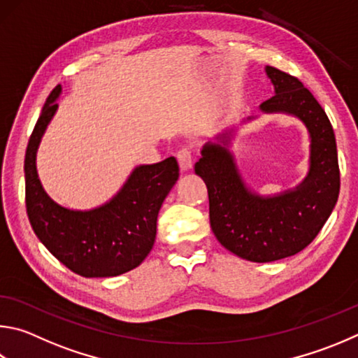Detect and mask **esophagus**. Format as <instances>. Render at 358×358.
<instances>
[{"instance_id":"esophagus-1","label":"esophagus","mask_w":358,"mask_h":358,"mask_svg":"<svg viewBox=\"0 0 358 358\" xmlns=\"http://www.w3.org/2000/svg\"><path fill=\"white\" fill-rule=\"evenodd\" d=\"M177 159H178V164H180V169L183 172L189 171V169L192 167V150L189 147H183L180 148V150L177 152Z\"/></svg>"}]
</instances>
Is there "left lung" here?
Segmentation results:
<instances>
[{
	"mask_svg": "<svg viewBox=\"0 0 358 358\" xmlns=\"http://www.w3.org/2000/svg\"><path fill=\"white\" fill-rule=\"evenodd\" d=\"M264 71L274 86V95L259 109L264 114L297 117L307 128V177L275 196L253 192L230 150L236 128L224 129L216 142H206L194 167L208 187L214 236L227 250L255 263L277 262L303 250L326 224L340 194L335 133L327 114L297 78L271 66Z\"/></svg>",
	"mask_w": 358,
	"mask_h": 358,
	"instance_id": "8db88e82",
	"label": "left lung"
}]
</instances>
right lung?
I'll return each instance as SVG.
<instances>
[{"instance_id":"obj_1","label":"right lung","mask_w":358,"mask_h":358,"mask_svg":"<svg viewBox=\"0 0 358 358\" xmlns=\"http://www.w3.org/2000/svg\"><path fill=\"white\" fill-rule=\"evenodd\" d=\"M61 84L45 101L24 157L26 211L50 253L83 277H115L144 262L157 238L161 205L178 180L173 157L133 169L115 196L92 210H70L51 199L38 180L36 157L57 111Z\"/></svg>"}]
</instances>
